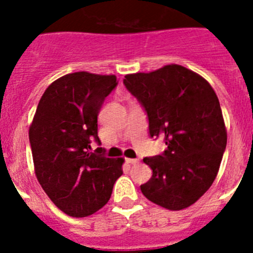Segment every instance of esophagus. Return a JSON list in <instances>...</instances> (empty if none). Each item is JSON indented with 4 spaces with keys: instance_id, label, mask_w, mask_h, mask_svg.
Instances as JSON below:
<instances>
[{
    "instance_id": "1",
    "label": "esophagus",
    "mask_w": 253,
    "mask_h": 253,
    "mask_svg": "<svg viewBox=\"0 0 253 253\" xmlns=\"http://www.w3.org/2000/svg\"><path fill=\"white\" fill-rule=\"evenodd\" d=\"M126 163H129V165H137V163H139V160H137V158H126Z\"/></svg>"
}]
</instances>
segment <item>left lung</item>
<instances>
[{"instance_id":"obj_1","label":"left lung","mask_w":253,"mask_h":253,"mask_svg":"<svg viewBox=\"0 0 253 253\" xmlns=\"http://www.w3.org/2000/svg\"><path fill=\"white\" fill-rule=\"evenodd\" d=\"M124 84L146 110L149 135L163 137L166 151L143 158L153 171L143 195L169 210L198 202L216 177L227 146L218 96L209 82L178 64L126 75Z\"/></svg>"}]
</instances>
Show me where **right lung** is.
<instances>
[{"label":"right lung","instance_id":"right-lung-1","mask_svg":"<svg viewBox=\"0 0 253 253\" xmlns=\"http://www.w3.org/2000/svg\"><path fill=\"white\" fill-rule=\"evenodd\" d=\"M118 84L114 75L75 72L43 93L29 129L35 175L55 207L75 218L91 215L110 199L124 158L92 153L97 115Z\"/></svg>","mask_w":253,"mask_h":253}]
</instances>
